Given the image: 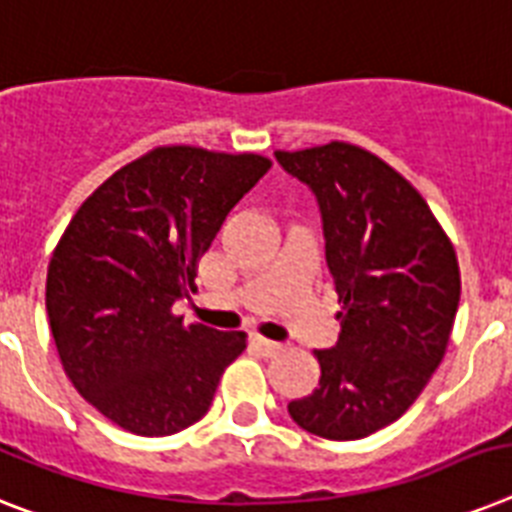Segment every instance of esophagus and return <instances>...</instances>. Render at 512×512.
<instances>
[{"label": "esophagus", "mask_w": 512, "mask_h": 512, "mask_svg": "<svg viewBox=\"0 0 512 512\" xmlns=\"http://www.w3.org/2000/svg\"><path fill=\"white\" fill-rule=\"evenodd\" d=\"M249 342H252V347H255V350L260 352V355H265V357L276 355V352L281 350V344L270 342V339H265V336H260V334L249 336Z\"/></svg>", "instance_id": "34e87169"}]
</instances>
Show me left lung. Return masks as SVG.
Segmentation results:
<instances>
[{
	"label": "left lung",
	"mask_w": 512,
	"mask_h": 512,
	"mask_svg": "<svg viewBox=\"0 0 512 512\" xmlns=\"http://www.w3.org/2000/svg\"><path fill=\"white\" fill-rule=\"evenodd\" d=\"M313 191L339 294V342L321 381L289 402L299 429L350 442L397 421L442 363L460 302L458 257L426 199L376 155L331 141L276 152Z\"/></svg>",
	"instance_id": "obj_1"
}]
</instances>
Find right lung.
Segmentation results:
<instances>
[{"label": "right lung", "instance_id": "right-lung-1", "mask_svg": "<svg viewBox=\"0 0 512 512\" xmlns=\"http://www.w3.org/2000/svg\"><path fill=\"white\" fill-rule=\"evenodd\" d=\"M260 155L157 147L91 194L47 270V315L83 400L139 436H168L213 405L244 331L184 323L199 257L231 207L268 173Z\"/></svg>", "mask_w": 512, "mask_h": 512}]
</instances>
